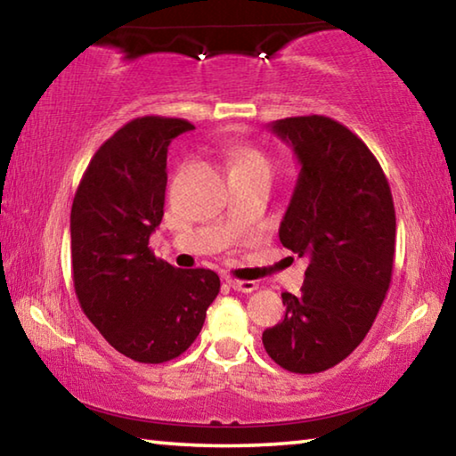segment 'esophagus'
Masks as SVG:
<instances>
[{"label": "esophagus", "instance_id": "esophagus-1", "mask_svg": "<svg viewBox=\"0 0 456 456\" xmlns=\"http://www.w3.org/2000/svg\"><path fill=\"white\" fill-rule=\"evenodd\" d=\"M227 284L233 290H240V293H251V290L257 289L256 282H251V281H235V278H229Z\"/></svg>", "mask_w": 456, "mask_h": 456}]
</instances>
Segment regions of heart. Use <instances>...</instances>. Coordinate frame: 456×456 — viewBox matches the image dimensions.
<instances>
[{"label": "heart", "instance_id": "b5f03b06", "mask_svg": "<svg viewBox=\"0 0 456 456\" xmlns=\"http://www.w3.org/2000/svg\"><path fill=\"white\" fill-rule=\"evenodd\" d=\"M231 174H266L274 172V161L262 149L251 145H235L229 149Z\"/></svg>", "mask_w": 456, "mask_h": 456}]
</instances>
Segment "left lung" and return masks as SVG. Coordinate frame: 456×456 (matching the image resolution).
<instances>
[{
  "label": "left lung",
  "mask_w": 456,
  "mask_h": 456,
  "mask_svg": "<svg viewBox=\"0 0 456 456\" xmlns=\"http://www.w3.org/2000/svg\"><path fill=\"white\" fill-rule=\"evenodd\" d=\"M272 131L301 161L278 237L309 266L301 295L282 293L284 319L262 342L284 370L314 375L350 356L375 322L393 274L395 207L380 163L342 122L309 114Z\"/></svg>",
  "instance_id": "1"
}]
</instances>
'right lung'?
<instances>
[{"mask_svg": "<svg viewBox=\"0 0 456 456\" xmlns=\"http://www.w3.org/2000/svg\"><path fill=\"white\" fill-rule=\"evenodd\" d=\"M192 128L153 114L126 122L94 153L73 199L77 301L106 342L134 362L184 354L221 289L213 270H180L149 248L166 205L167 147Z\"/></svg>", "mask_w": 456, "mask_h": 456, "instance_id": "add662e5", "label": "right lung"}]
</instances>
